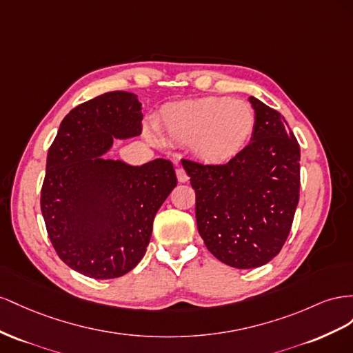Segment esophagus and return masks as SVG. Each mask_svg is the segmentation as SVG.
I'll use <instances>...</instances> for the list:
<instances>
[{
  "label": "esophagus",
  "instance_id": "obj_1",
  "mask_svg": "<svg viewBox=\"0 0 353 353\" xmlns=\"http://www.w3.org/2000/svg\"><path fill=\"white\" fill-rule=\"evenodd\" d=\"M176 174H177V180L180 183H185L189 180V176L186 174V171L182 168V167H177L176 168Z\"/></svg>",
  "mask_w": 353,
  "mask_h": 353
}]
</instances>
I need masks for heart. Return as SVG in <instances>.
I'll list each match as a JSON object with an SVG mask.
<instances>
[{
	"label": "heart",
	"mask_w": 353,
	"mask_h": 353,
	"mask_svg": "<svg viewBox=\"0 0 353 353\" xmlns=\"http://www.w3.org/2000/svg\"><path fill=\"white\" fill-rule=\"evenodd\" d=\"M256 127L251 106L229 97H204L165 108L161 132L176 143H190L196 158L223 164L243 152Z\"/></svg>",
	"instance_id": "heart-1"
}]
</instances>
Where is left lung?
I'll list each match as a JSON object with an SVG mask.
<instances>
[{"mask_svg": "<svg viewBox=\"0 0 353 353\" xmlns=\"http://www.w3.org/2000/svg\"><path fill=\"white\" fill-rule=\"evenodd\" d=\"M251 142L226 164L182 159L195 189L198 232L223 263L251 269L288 238L300 190V146L285 118L256 97Z\"/></svg>", "mask_w": 353, "mask_h": 353, "instance_id": "left-lung-1", "label": "left lung"}]
</instances>
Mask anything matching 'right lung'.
Masks as SVG:
<instances>
[{"instance_id":"obj_1","label":"right lung","mask_w":353,"mask_h":353,"mask_svg":"<svg viewBox=\"0 0 353 353\" xmlns=\"http://www.w3.org/2000/svg\"><path fill=\"white\" fill-rule=\"evenodd\" d=\"M134 94L109 92L63 118L47 154L41 211L60 260L88 278L125 275L146 253L154 217L177 185L173 164L103 159L115 139L142 133Z\"/></svg>"}]
</instances>
